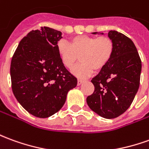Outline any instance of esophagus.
<instances>
[{
  "label": "esophagus",
  "mask_w": 149,
  "mask_h": 149,
  "mask_svg": "<svg viewBox=\"0 0 149 149\" xmlns=\"http://www.w3.org/2000/svg\"><path fill=\"white\" fill-rule=\"evenodd\" d=\"M82 83H83V81H82V80H80V79H79V80H77V85H81Z\"/></svg>",
  "instance_id": "obj_1"
}]
</instances>
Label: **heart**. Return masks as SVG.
<instances>
[{"mask_svg": "<svg viewBox=\"0 0 149 149\" xmlns=\"http://www.w3.org/2000/svg\"><path fill=\"white\" fill-rule=\"evenodd\" d=\"M61 61L68 69L72 68L80 58L82 63L72 70L79 78H86L101 71L109 64L114 52V41L108 36L80 35L71 38L70 44L64 40L57 43Z\"/></svg>", "mask_w": 149, "mask_h": 149, "instance_id": "b5f03b06", "label": "heart"}]
</instances>
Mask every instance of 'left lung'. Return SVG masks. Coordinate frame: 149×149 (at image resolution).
Instances as JSON below:
<instances>
[{"label":"left lung","instance_id":"obj_1","mask_svg":"<svg viewBox=\"0 0 149 149\" xmlns=\"http://www.w3.org/2000/svg\"><path fill=\"white\" fill-rule=\"evenodd\" d=\"M108 36L114 41L113 56L91 80L94 91L86 101L100 116L114 118L123 114L135 98L140 87L141 60L128 37L115 31H110Z\"/></svg>","mask_w":149,"mask_h":149}]
</instances>
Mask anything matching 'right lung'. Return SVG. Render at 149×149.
Here are the masks:
<instances>
[{
    "mask_svg": "<svg viewBox=\"0 0 149 149\" xmlns=\"http://www.w3.org/2000/svg\"><path fill=\"white\" fill-rule=\"evenodd\" d=\"M61 32L47 26L31 31L19 42L10 64L13 94L38 118L59 111L77 79L66 69L57 51Z\"/></svg>",
    "mask_w": 149,
    "mask_h": 149,
    "instance_id": "obj_1",
    "label": "right lung"
}]
</instances>
